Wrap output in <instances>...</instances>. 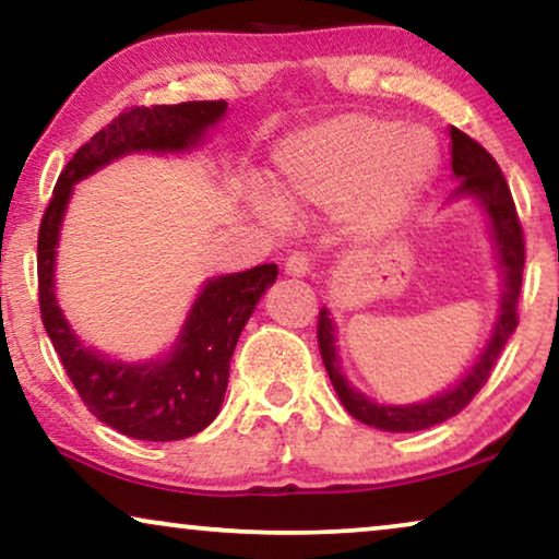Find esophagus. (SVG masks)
<instances>
[{
	"label": "esophagus",
	"instance_id": "obj_1",
	"mask_svg": "<svg viewBox=\"0 0 559 559\" xmlns=\"http://www.w3.org/2000/svg\"><path fill=\"white\" fill-rule=\"evenodd\" d=\"M285 274L287 277H308L310 274V259L302 251H297L285 262Z\"/></svg>",
	"mask_w": 559,
	"mask_h": 559
}]
</instances>
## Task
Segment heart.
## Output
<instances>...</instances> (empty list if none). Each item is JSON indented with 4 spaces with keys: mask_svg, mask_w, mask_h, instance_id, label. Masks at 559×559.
Returning <instances> with one entry per match:
<instances>
[{
    "mask_svg": "<svg viewBox=\"0 0 559 559\" xmlns=\"http://www.w3.org/2000/svg\"><path fill=\"white\" fill-rule=\"evenodd\" d=\"M438 165V142L427 129L341 114L274 144V193H251L249 209L274 231H285L289 213H341L348 236L373 243L407 224Z\"/></svg>",
    "mask_w": 559,
    "mask_h": 559,
    "instance_id": "obj_1",
    "label": "heart"
}]
</instances>
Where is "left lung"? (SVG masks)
Returning <instances> with one entry per match:
<instances>
[{"instance_id":"obj_1","label":"left lung","mask_w":559,"mask_h":559,"mask_svg":"<svg viewBox=\"0 0 559 559\" xmlns=\"http://www.w3.org/2000/svg\"><path fill=\"white\" fill-rule=\"evenodd\" d=\"M450 155H453V173L457 186L450 193L448 203L471 201L484 211L488 236H491L493 243L496 266H499V308H496L491 333H488L484 348L478 350L476 361L463 371L461 379H455L453 386L432 394L430 400L412 404L377 402L350 384L346 373H343L338 346H335L338 343V331H335L331 310H320V356H323L325 371L331 377L335 394H338L341 404L350 417L384 432H417L455 417L480 392V386L486 384L496 358H499L519 323L516 302L519 293H522L524 236L514 209V198H511V190L496 159L478 142H473L468 134H463L455 127L450 129Z\"/></svg>"}]
</instances>
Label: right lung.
Wrapping results in <instances>:
<instances>
[{
  "label": "right lung",
  "instance_id": "obj_1",
  "mask_svg": "<svg viewBox=\"0 0 559 559\" xmlns=\"http://www.w3.org/2000/svg\"><path fill=\"white\" fill-rule=\"evenodd\" d=\"M226 102L136 106L79 147L60 173L37 236L40 312L52 348L91 415L127 438L170 442L209 427L224 404L236 341L262 295L277 280V264L216 274L201 285L178 338L165 354L121 361L86 346L68 323L56 295L60 228L75 182L136 152L186 155L226 117Z\"/></svg>",
  "mask_w": 559,
  "mask_h": 559
}]
</instances>
